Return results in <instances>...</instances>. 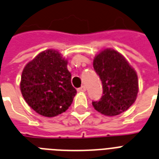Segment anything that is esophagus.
I'll use <instances>...</instances> for the list:
<instances>
[{
	"label": "esophagus",
	"mask_w": 159,
	"mask_h": 159,
	"mask_svg": "<svg viewBox=\"0 0 159 159\" xmlns=\"http://www.w3.org/2000/svg\"><path fill=\"white\" fill-rule=\"evenodd\" d=\"M77 91H78V92H85V91H86V87L84 86H82L81 87H79V88H77Z\"/></svg>",
	"instance_id": "1"
}]
</instances>
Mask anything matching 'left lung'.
I'll return each instance as SVG.
<instances>
[{"label":"left lung","mask_w":159,"mask_h":159,"mask_svg":"<svg viewBox=\"0 0 159 159\" xmlns=\"http://www.w3.org/2000/svg\"><path fill=\"white\" fill-rule=\"evenodd\" d=\"M93 67L103 85V95L93 101L95 110L107 116L126 111L137 97L139 85L134 68L120 53L105 49L94 59Z\"/></svg>","instance_id":"obj_1"}]
</instances>
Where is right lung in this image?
<instances>
[{
    "label": "right lung",
    "instance_id": "1",
    "mask_svg": "<svg viewBox=\"0 0 159 159\" xmlns=\"http://www.w3.org/2000/svg\"><path fill=\"white\" fill-rule=\"evenodd\" d=\"M68 61L57 50L42 51L27 64L20 90L27 104L44 117H55L70 106L77 91L71 83Z\"/></svg>",
    "mask_w": 159,
    "mask_h": 159
}]
</instances>
